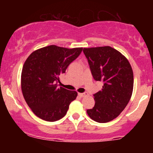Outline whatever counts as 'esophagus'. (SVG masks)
I'll return each instance as SVG.
<instances>
[{
    "label": "esophagus",
    "instance_id": "obj_1",
    "mask_svg": "<svg viewBox=\"0 0 153 153\" xmlns=\"http://www.w3.org/2000/svg\"><path fill=\"white\" fill-rule=\"evenodd\" d=\"M88 93L87 92H85V93H79L78 94V96H80V97H85V96H88Z\"/></svg>",
    "mask_w": 153,
    "mask_h": 153
}]
</instances>
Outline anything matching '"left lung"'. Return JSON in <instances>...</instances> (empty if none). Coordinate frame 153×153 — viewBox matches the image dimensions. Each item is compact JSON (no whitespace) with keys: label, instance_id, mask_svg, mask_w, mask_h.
I'll return each instance as SVG.
<instances>
[{"label":"left lung","instance_id":"8db88e82","mask_svg":"<svg viewBox=\"0 0 153 153\" xmlns=\"http://www.w3.org/2000/svg\"><path fill=\"white\" fill-rule=\"evenodd\" d=\"M90 70L96 81L103 82L101 91L94 94V108L87 114L95 122L106 123L117 118L131 99L134 85L127 59L112 47L84 48Z\"/></svg>","mask_w":153,"mask_h":153}]
</instances>
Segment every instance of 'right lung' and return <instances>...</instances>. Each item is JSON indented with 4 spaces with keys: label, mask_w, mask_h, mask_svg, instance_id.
Listing matches in <instances>:
<instances>
[{
    "label": "right lung",
    "mask_w": 153,
    "mask_h": 153,
    "mask_svg": "<svg viewBox=\"0 0 153 153\" xmlns=\"http://www.w3.org/2000/svg\"><path fill=\"white\" fill-rule=\"evenodd\" d=\"M82 48L50 45L34 51L26 59L22 73V91L34 114L47 122L65 117L78 93L58 87L59 75L80 55Z\"/></svg>",
    "instance_id": "right-lung-1"
}]
</instances>
